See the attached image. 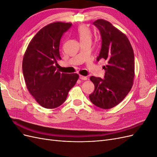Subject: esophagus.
<instances>
[{"instance_id": "34e87169", "label": "esophagus", "mask_w": 157, "mask_h": 157, "mask_svg": "<svg viewBox=\"0 0 157 157\" xmlns=\"http://www.w3.org/2000/svg\"><path fill=\"white\" fill-rule=\"evenodd\" d=\"M80 78L82 80H86L88 79L86 77H84V76H82V75H80Z\"/></svg>"}]
</instances>
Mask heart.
I'll return each mask as SVG.
<instances>
[{
  "mask_svg": "<svg viewBox=\"0 0 157 157\" xmlns=\"http://www.w3.org/2000/svg\"><path fill=\"white\" fill-rule=\"evenodd\" d=\"M77 34L79 38V40L81 42L86 40H91L92 33L89 28L86 25H81L78 28Z\"/></svg>",
  "mask_w": 157,
  "mask_h": 157,
  "instance_id": "1",
  "label": "heart"
}]
</instances>
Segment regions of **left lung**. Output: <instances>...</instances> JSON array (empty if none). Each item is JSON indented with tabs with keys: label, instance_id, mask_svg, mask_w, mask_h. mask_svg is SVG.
<instances>
[{
	"label": "left lung",
	"instance_id": "obj_1",
	"mask_svg": "<svg viewBox=\"0 0 157 157\" xmlns=\"http://www.w3.org/2000/svg\"><path fill=\"white\" fill-rule=\"evenodd\" d=\"M100 33L101 48L97 61L106 60L104 79L92 76L94 91L90 95L96 106L108 109L120 103L129 93L134 78V54L127 36L110 22H94Z\"/></svg>",
	"mask_w": 157,
	"mask_h": 157
}]
</instances>
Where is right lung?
Masks as SVG:
<instances>
[{
  "instance_id": "1",
  "label": "right lung",
  "mask_w": 157,
  "mask_h": 157,
  "mask_svg": "<svg viewBox=\"0 0 157 157\" xmlns=\"http://www.w3.org/2000/svg\"><path fill=\"white\" fill-rule=\"evenodd\" d=\"M71 25V23L54 22L42 28L23 56L22 70L27 88L37 103L46 109L63 103L79 77L77 73H61L55 66L57 60L61 59V36Z\"/></svg>"
}]
</instances>
